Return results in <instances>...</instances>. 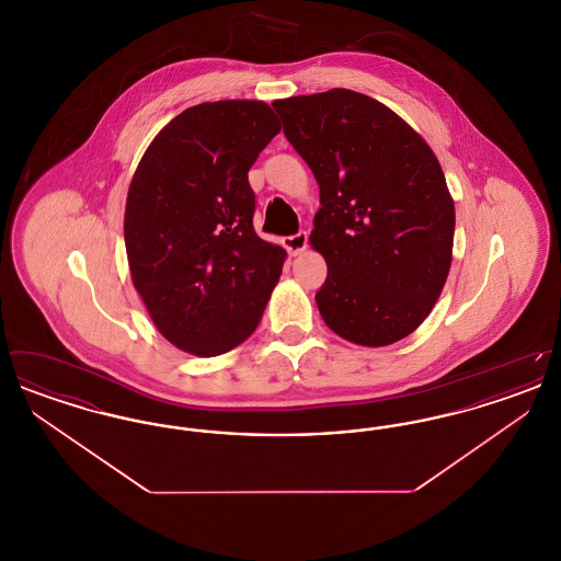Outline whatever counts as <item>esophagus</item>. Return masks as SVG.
I'll return each mask as SVG.
<instances>
[{
  "label": "esophagus",
  "mask_w": 561,
  "mask_h": 561,
  "mask_svg": "<svg viewBox=\"0 0 561 561\" xmlns=\"http://www.w3.org/2000/svg\"><path fill=\"white\" fill-rule=\"evenodd\" d=\"M284 245H286V250H288L293 256L302 254V252L307 250V245H309V236H307V231H298V233H294V236L284 238Z\"/></svg>",
  "instance_id": "34e87169"
}]
</instances>
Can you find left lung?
Listing matches in <instances>:
<instances>
[{"label":"left lung","mask_w":561,"mask_h":561,"mask_svg":"<svg viewBox=\"0 0 561 561\" xmlns=\"http://www.w3.org/2000/svg\"><path fill=\"white\" fill-rule=\"evenodd\" d=\"M273 108L320 185L309 241L328 265L321 318L362 347L398 343L427 320L453 265L454 202L439 161L396 111L347 88Z\"/></svg>","instance_id":"left-lung-1"}]
</instances>
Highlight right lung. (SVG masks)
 <instances>
[{
	"label": "right lung",
	"mask_w": 561,
	"mask_h": 561,
	"mask_svg": "<svg viewBox=\"0 0 561 561\" xmlns=\"http://www.w3.org/2000/svg\"><path fill=\"white\" fill-rule=\"evenodd\" d=\"M282 130L263 101H216L176 115L147 147L126 199L134 288L161 336L197 357L241 345L286 261L252 225L248 170Z\"/></svg>",
	"instance_id": "right-lung-1"
}]
</instances>
